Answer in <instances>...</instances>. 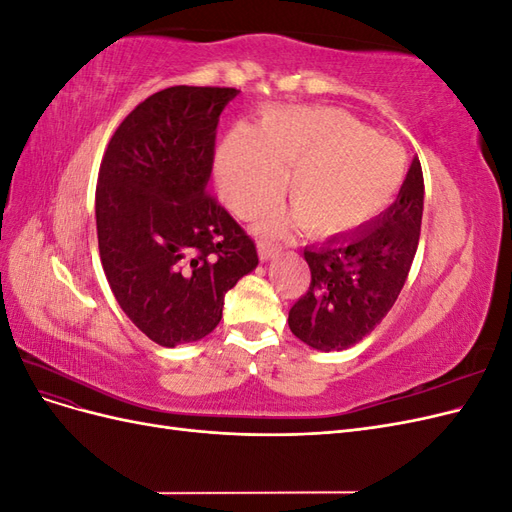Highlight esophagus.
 Here are the masks:
<instances>
[{"mask_svg": "<svg viewBox=\"0 0 512 512\" xmlns=\"http://www.w3.org/2000/svg\"><path fill=\"white\" fill-rule=\"evenodd\" d=\"M256 247H258V258L265 262V260H271L275 254H280V250L282 247L277 245V243H273V241H265V239H260L258 243H256Z\"/></svg>", "mask_w": 512, "mask_h": 512, "instance_id": "obj_1", "label": "esophagus"}]
</instances>
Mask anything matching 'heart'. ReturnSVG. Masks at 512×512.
<instances>
[{
	"instance_id": "heart-1",
	"label": "heart",
	"mask_w": 512,
	"mask_h": 512,
	"mask_svg": "<svg viewBox=\"0 0 512 512\" xmlns=\"http://www.w3.org/2000/svg\"><path fill=\"white\" fill-rule=\"evenodd\" d=\"M290 170L294 218L316 237H339L376 220L406 179V153L391 138L337 108L275 106L258 128L237 126L218 151L215 175L226 205L241 218L275 203ZM271 213L262 228L290 226Z\"/></svg>"
}]
</instances>
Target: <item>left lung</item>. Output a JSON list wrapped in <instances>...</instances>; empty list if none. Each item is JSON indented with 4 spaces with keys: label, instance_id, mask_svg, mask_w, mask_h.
Masks as SVG:
<instances>
[{
    "label": "left lung",
    "instance_id": "left-lung-1",
    "mask_svg": "<svg viewBox=\"0 0 512 512\" xmlns=\"http://www.w3.org/2000/svg\"><path fill=\"white\" fill-rule=\"evenodd\" d=\"M423 196V170L414 158L397 200L376 220L305 247L312 282L288 312V327L301 342L322 352L346 350L389 314L421 237Z\"/></svg>",
    "mask_w": 512,
    "mask_h": 512
}]
</instances>
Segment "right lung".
<instances>
[{
  "label": "right lung",
  "instance_id": "obj_1",
  "mask_svg": "<svg viewBox=\"0 0 512 512\" xmlns=\"http://www.w3.org/2000/svg\"><path fill=\"white\" fill-rule=\"evenodd\" d=\"M232 87L177 85L121 121L98 173L100 258L117 303L151 342H198L224 294L256 269L254 241L207 192Z\"/></svg>",
  "mask_w": 512,
  "mask_h": 512
}]
</instances>
